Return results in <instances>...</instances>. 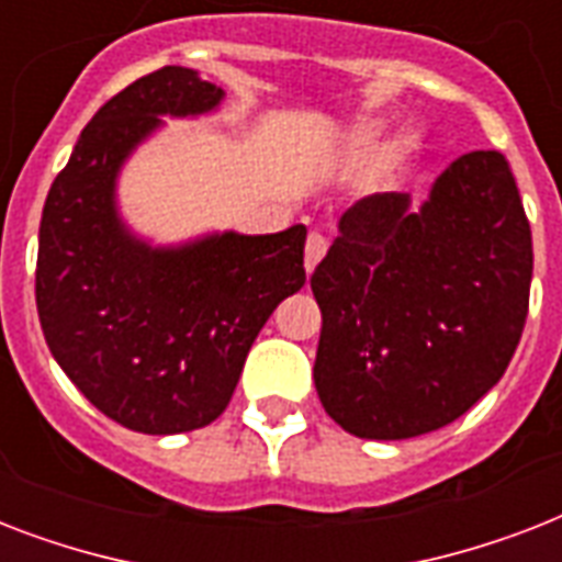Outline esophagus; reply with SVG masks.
Listing matches in <instances>:
<instances>
[{"label": "esophagus", "mask_w": 562, "mask_h": 562, "mask_svg": "<svg viewBox=\"0 0 562 562\" xmlns=\"http://www.w3.org/2000/svg\"><path fill=\"white\" fill-rule=\"evenodd\" d=\"M326 247H329L326 236H321V233H308V238H306V271H315V265L324 259Z\"/></svg>", "instance_id": "1"}]
</instances>
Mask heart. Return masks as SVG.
<instances>
[{"instance_id": "obj_1", "label": "heart", "mask_w": 562, "mask_h": 562, "mask_svg": "<svg viewBox=\"0 0 562 562\" xmlns=\"http://www.w3.org/2000/svg\"><path fill=\"white\" fill-rule=\"evenodd\" d=\"M359 143L361 145H370V143H373V134H370V131H361ZM405 148H408V143H405V139H396V143L391 145V157H400V154L405 151Z\"/></svg>"}]
</instances>
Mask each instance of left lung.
<instances>
[{
  "instance_id": "left-lung-1",
  "label": "left lung",
  "mask_w": 562,
  "mask_h": 562,
  "mask_svg": "<svg viewBox=\"0 0 562 562\" xmlns=\"http://www.w3.org/2000/svg\"><path fill=\"white\" fill-rule=\"evenodd\" d=\"M408 206L400 192L352 203L312 273L317 396L364 440L467 414L505 375L528 317L531 224L502 154H463Z\"/></svg>"
}]
</instances>
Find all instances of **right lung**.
Listing matches in <instances>:
<instances>
[{"mask_svg":"<svg viewBox=\"0 0 562 562\" xmlns=\"http://www.w3.org/2000/svg\"><path fill=\"white\" fill-rule=\"evenodd\" d=\"M221 99L187 66L125 87L81 131L40 218L34 294L48 350L101 414L143 435L221 417L265 321L306 282L303 224L151 247L119 218V169L160 116H201Z\"/></svg>","mask_w":562,"mask_h":562,"instance_id":"right-lung-1","label":"right lung"}]
</instances>
